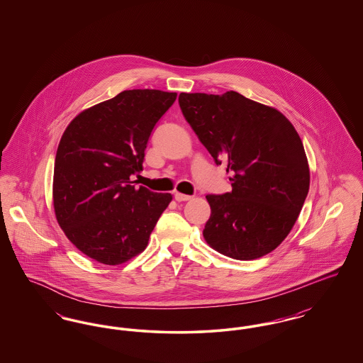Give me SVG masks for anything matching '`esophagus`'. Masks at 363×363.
Wrapping results in <instances>:
<instances>
[{
    "mask_svg": "<svg viewBox=\"0 0 363 363\" xmlns=\"http://www.w3.org/2000/svg\"><path fill=\"white\" fill-rule=\"evenodd\" d=\"M174 197H175V200L179 201V203H181V201H189V200H191V196H189V194H184V193H178V191L174 194Z\"/></svg>",
    "mask_w": 363,
    "mask_h": 363,
    "instance_id": "34e87169",
    "label": "esophagus"
}]
</instances>
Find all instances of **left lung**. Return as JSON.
Segmentation results:
<instances>
[{"label": "left lung", "mask_w": 363, "mask_h": 363, "mask_svg": "<svg viewBox=\"0 0 363 363\" xmlns=\"http://www.w3.org/2000/svg\"><path fill=\"white\" fill-rule=\"evenodd\" d=\"M185 120L216 164L227 166L233 190L208 194L211 216L203 235L216 252L259 259L291 231L311 185L305 148L279 110L235 91L181 92Z\"/></svg>", "instance_id": "left-lung-1"}]
</instances>
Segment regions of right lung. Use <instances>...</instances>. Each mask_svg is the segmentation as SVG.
I'll return each instance as SVG.
<instances>
[{"instance_id": "add662e5", "label": "right lung", "mask_w": 363, "mask_h": 363, "mask_svg": "<svg viewBox=\"0 0 363 363\" xmlns=\"http://www.w3.org/2000/svg\"><path fill=\"white\" fill-rule=\"evenodd\" d=\"M175 92L128 89L76 116L60 140L52 206L65 235L82 253L120 265L141 253L170 193L135 188L148 138Z\"/></svg>"}]
</instances>
